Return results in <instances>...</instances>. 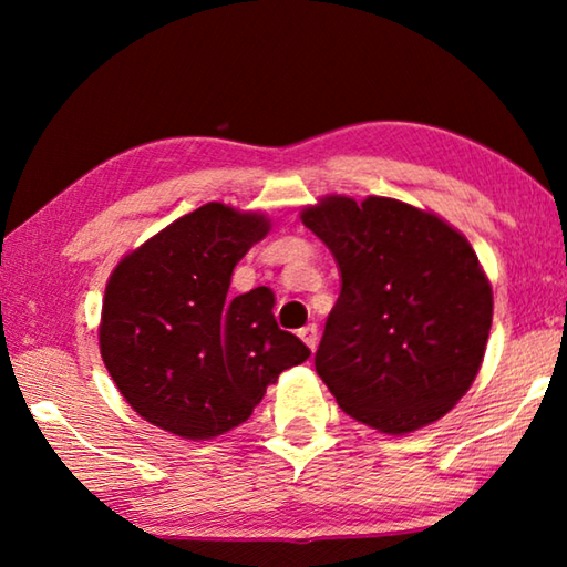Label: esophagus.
Wrapping results in <instances>:
<instances>
[{
	"mask_svg": "<svg viewBox=\"0 0 567 567\" xmlns=\"http://www.w3.org/2000/svg\"><path fill=\"white\" fill-rule=\"evenodd\" d=\"M302 338V342L307 344V348H310L312 352H315V348H318V324H305V328L297 332Z\"/></svg>",
	"mask_w": 567,
	"mask_h": 567,
	"instance_id": "1",
	"label": "esophagus"
}]
</instances>
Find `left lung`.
Listing matches in <instances>:
<instances>
[{
  "label": "left lung",
  "instance_id": "1",
  "mask_svg": "<svg viewBox=\"0 0 567 567\" xmlns=\"http://www.w3.org/2000/svg\"><path fill=\"white\" fill-rule=\"evenodd\" d=\"M300 219L342 275L315 354L338 405L385 435L445 417L477 378L493 324V287L467 237L375 195H324Z\"/></svg>",
  "mask_w": 567,
  "mask_h": 567
}]
</instances>
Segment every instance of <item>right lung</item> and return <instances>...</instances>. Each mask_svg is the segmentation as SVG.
Instances as JSON below:
<instances>
[{
  "mask_svg": "<svg viewBox=\"0 0 567 567\" xmlns=\"http://www.w3.org/2000/svg\"><path fill=\"white\" fill-rule=\"evenodd\" d=\"M267 233V215L207 203L114 267L100 352L142 420L182 440L225 435L252 415L267 385L310 358L277 324L270 287L227 300L235 265Z\"/></svg>",
  "mask_w": 567,
  "mask_h": 567,
  "instance_id": "obj_1",
  "label": "right lung"
}]
</instances>
